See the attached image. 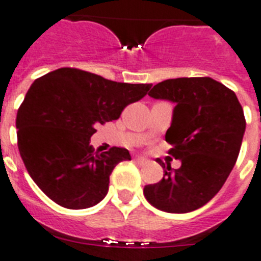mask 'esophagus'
Segmentation results:
<instances>
[{"label": "esophagus", "instance_id": "1", "mask_svg": "<svg viewBox=\"0 0 261 261\" xmlns=\"http://www.w3.org/2000/svg\"><path fill=\"white\" fill-rule=\"evenodd\" d=\"M135 160L137 162H140V164H145L146 161H148V160H146V158H144V157H140V155H136L135 157Z\"/></svg>", "mask_w": 261, "mask_h": 261}]
</instances>
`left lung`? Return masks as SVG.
<instances>
[{
    "instance_id": "8db88e82",
    "label": "left lung",
    "mask_w": 261,
    "mask_h": 261,
    "mask_svg": "<svg viewBox=\"0 0 261 261\" xmlns=\"http://www.w3.org/2000/svg\"><path fill=\"white\" fill-rule=\"evenodd\" d=\"M149 96L175 104L165 140L181 168L157 158L164 178L146 185L144 195L166 213L197 210L217 195L237 162L246 130L242 106L233 91L211 77L164 80Z\"/></svg>"
}]
</instances>
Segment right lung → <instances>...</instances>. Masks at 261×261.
<instances>
[{"label": "right lung", "mask_w": 261, "mask_h": 261, "mask_svg": "<svg viewBox=\"0 0 261 261\" xmlns=\"http://www.w3.org/2000/svg\"><path fill=\"white\" fill-rule=\"evenodd\" d=\"M152 84L117 83L63 67L31 84L17 113L18 149L33 181L51 200L72 210L88 208L108 193L109 175L130 160L124 148L95 153V126L117 120L145 96Z\"/></svg>", "instance_id": "1"}]
</instances>
